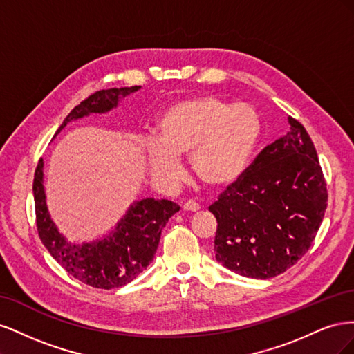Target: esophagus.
<instances>
[{
  "label": "esophagus",
  "instance_id": "esophagus-1",
  "mask_svg": "<svg viewBox=\"0 0 354 354\" xmlns=\"http://www.w3.org/2000/svg\"><path fill=\"white\" fill-rule=\"evenodd\" d=\"M199 209V205L194 201H187L183 203V211L185 212H196Z\"/></svg>",
  "mask_w": 354,
  "mask_h": 354
}]
</instances>
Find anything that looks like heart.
Wrapping results in <instances>:
<instances>
[{
  "label": "heart",
  "mask_w": 354,
  "mask_h": 354,
  "mask_svg": "<svg viewBox=\"0 0 354 354\" xmlns=\"http://www.w3.org/2000/svg\"><path fill=\"white\" fill-rule=\"evenodd\" d=\"M263 133V116L250 103L217 95L180 102L160 116L158 138L145 142L149 171L159 183L176 186L183 176L180 158L190 155L198 181L220 190L236 181Z\"/></svg>",
  "instance_id": "obj_1"
}]
</instances>
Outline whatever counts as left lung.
Here are the masks:
<instances>
[{
    "label": "left lung",
    "mask_w": 354,
    "mask_h": 354,
    "mask_svg": "<svg viewBox=\"0 0 354 354\" xmlns=\"http://www.w3.org/2000/svg\"><path fill=\"white\" fill-rule=\"evenodd\" d=\"M266 146L209 205L214 252L226 269L255 279L286 272L308 251L328 205L326 181L303 124Z\"/></svg>",
    "instance_id": "1"
}]
</instances>
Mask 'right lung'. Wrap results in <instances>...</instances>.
I'll return each instance as SVG.
<instances>
[{"label": "right lung", "mask_w": 354, "mask_h": 354, "mask_svg": "<svg viewBox=\"0 0 354 354\" xmlns=\"http://www.w3.org/2000/svg\"><path fill=\"white\" fill-rule=\"evenodd\" d=\"M138 88L140 87L134 85L130 88H109L93 93L75 106L56 134L72 120L111 111L121 95L125 97ZM42 159H39L34 176L35 217L39 239L53 259L75 279L93 288H120L136 279L152 263L160 232L168 218L180 209L177 203L167 199H142L128 209L111 236L93 243L72 245L62 236L48 216L42 186Z\"/></svg>", "instance_id": "obj_1"}]
</instances>
